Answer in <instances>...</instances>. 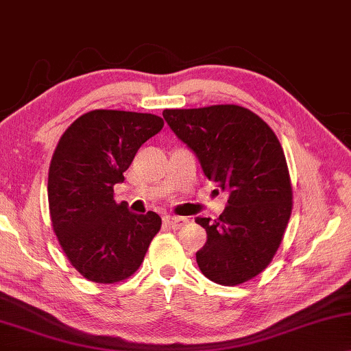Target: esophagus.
Instances as JSON below:
<instances>
[{
	"mask_svg": "<svg viewBox=\"0 0 351 351\" xmlns=\"http://www.w3.org/2000/svg\"><path fill=\"white\" fill-rule=\"evenodd\" d=\"M164 223L170 229H180L186 224V218H181V216H165Z\"/></svg>",
	"mask_w": 351,
	"mask_h": 351,
	"instance_id": "1",
	"label": "esophagus"
}]
</instances>
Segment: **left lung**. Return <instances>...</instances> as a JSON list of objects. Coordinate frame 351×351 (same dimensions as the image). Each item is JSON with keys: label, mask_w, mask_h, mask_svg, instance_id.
<instances>
[{"label": "left lung", "mask_w": 351, "mask_h": 351, "mask_svg": "<svg viewBox=\"0 0 351 351\" xmlns=\"http://www.w3.org/2000/svg\"><path fill=\"white\" fill-rule=\"evenodd\" d=\"M162 116L205 176L229 194L218 219H195L206 230L197 264L215 283H245L270 264L293 210L283 147L259 116L237 105L165 110Z\"/></svg>", "instance_id": "8db88e82"}]
</instances>
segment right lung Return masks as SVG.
I'll return each mask as SVG.
<instances>
[{"mask_svg": "<svg viewBox=\"0 0 351 351\" xmlns=\"http://www.w3.org/2000/svg\"><path fill=\"white\" fill-rule=\"evenodd\" d=\"M164 127L147 112L95 110L63 133L49 169L47 197L53 232L84 278L117 283L140 267L162 219L116 204L112 186L124 181L143 143Z\"/></svg>", "mask_w": 351, "mask_h": 351, "instance_id": "right-lung-1", "label": "right lung"}]
</instances>
